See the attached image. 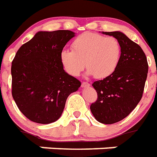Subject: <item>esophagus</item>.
Here are the masks:
<instances>
[{
  "label": "esophagus",
  "mask_w": 157,
  "mask_h": 157,
  "mask_svg": "<svg viewBox=\"0 0 157 157\" xmlns=\"http://www.w3.org/2000/svg\"><path fill=\"white\" fill-rule=\"evenodd\" d=\"M90 84H89L87 82H82V87H86V86H89Z\"/></svg>",
  "instance_id": "obj_1"
}]
</instances>
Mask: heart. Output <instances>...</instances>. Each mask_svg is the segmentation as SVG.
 <instances>
[{
    "instance_id": "1",
    "label": "heart",
    "mask_w": 157,
    "mask_h": 157,
    "mask_svg": "<svg viewBox=\"0 0 157 157\" xmlns=\"http://www.w3.org/2000/svg\"><path fill=\"white\" fill-rule=\"evenodd\" d=\"M72 48L60 53L61 65L72 76L79 75L86 66L87 75L105 78L116 71L121 58V44L112 36L85 32L75 39Z\"/></svg>"
}]
</instances>
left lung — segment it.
Wrapping results in <instances>:
<instances>
[{"label":"left lung","instance_id":"1","mask_svg":"<svg viewBox=\"0 0 157 157\" xmlns=\"http://www.w3.org/2000/svg\"><path fill=\"white\" fill-rule=\"evenodd\" d=\"M102 33L118 40L121 58L112 75L93 82L97 100L90 109L99 122L113 124L128 116L142 98L148 64L141 47L125 34L120 31Z\"/></svg>","mask_w":157,"mask_h":157}]
</instances>
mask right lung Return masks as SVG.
I'll return each mask as SVG.
<instances>
[{"label": "right lung", "mask_w": 157, "mask_h": 157, "mask_svg": "<svg viewBox=\"0 0 157 157\" xmlns=\"http://www.w3.org/2000/svg\"><path fill=\"white\" fill-rule=\"evenodd\" d=\"M75 33L39 31L22 44L12 61V96L26 117L40 124L59 119L66 99L81 86L65 72L60 53Z\"/></svg>", "instance_id": "right-lung-1"}]
</instances>
